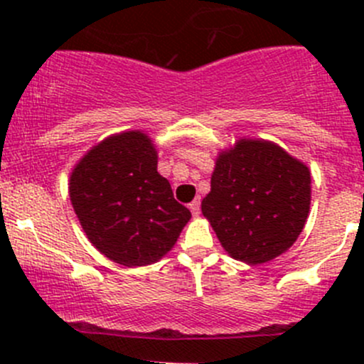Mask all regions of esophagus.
<instances>
[{
  "label": "esophagus",
  "instance_id": "34e87169",
  "mask_svg": "<svg viewBox=\"0 0 364 364\" xmlns=\"http://www.w3.org/2000/svg\"><path fill=\"white\" fill-rule=\"evenodd\" d=\"M188 208H190V211H192L193 216H199V213H200V199H193L192 203L188 204Z\"/></svg>",
  "mask_w": 364,
  "mask_h": 364
}]
</instances>
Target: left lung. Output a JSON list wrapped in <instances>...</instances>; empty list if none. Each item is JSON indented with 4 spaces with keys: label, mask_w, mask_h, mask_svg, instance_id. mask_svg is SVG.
I'll return each mask as SVG.
<instances>
[{
    "label": "left lung",
    "mask_w": 364,
    "mask_h": 364,
    "mask_svg": "<svg viewBox=\"0 0 364 364\" xmlns=\"http://www.w3.org/2000/svg\"><path fill=\"white\" fill-rule=\"evenodd\" d=\"M311 203V176L277 142L241 137L218 151L203 215L232 259L269 262L299 237Z\"/></svg>",
    "instance_id": "1"
}]
</instances>
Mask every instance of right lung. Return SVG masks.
<instances>
[{
	"label": "right lung",
	"instance_id": "add662e5",
	"mask_svg": "<svg viewBox=\"0 0 364 364\" xmlns=\"http://www.w3.org/2000/svg\"><path fill=\"white\" fill-rule=\"evenodd\" d=\"M156 167L155 141L124 130L91 146L70 172V203L84 234L121 266L159 262L192 218Z\"/></svg>",
	"mask_w": 364,
	"mask_h": 364
}]
</instances>
